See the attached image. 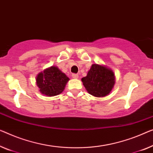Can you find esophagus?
<instances>
[{"instance_id": "obj_1", "label": "esophagus", "mask_w": 153, "mask_h": 153, "mask_svg": "<svg viewBox=\"0 0 153 153\" xmlns=\"http://www.w3.org/2000/svg\"><path fill=\"white\" fill-rule=\"evenodd\" d=\"M72 77H73V78L77 79V78H78V75L76 74H72Z\"/></svg>"}]
</instances>
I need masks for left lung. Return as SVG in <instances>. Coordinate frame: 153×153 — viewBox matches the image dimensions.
<instances>
[{
	"label": "left lung",
	"instance_id": "obj_1",
	"mask_svg": "<svg viewBox=\"0 0 153 153\" xmlns=\"http://www.w3.org/2000/svg\"><path fill=\"white\" fill-rule=\"evenodd\" d=\"M88 93L95 97H104L109 94L115 84V75L112 70L93 64L87 76L82 78Z\"/></svg>",
	"mask_w": 153,
	"mask_h": 153
}]
</instances>
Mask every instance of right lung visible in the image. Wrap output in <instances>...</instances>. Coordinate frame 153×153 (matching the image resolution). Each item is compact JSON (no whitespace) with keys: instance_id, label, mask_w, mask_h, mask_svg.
<instances>
[{"instance_id":"obj_1","label":"right lung","mask_w":153,"mask_h":153,"mask_svg":"<svg viewBox=\"0 0 153 153\" xmlns=\"http://www.w3.org/2000/svg\"><path fill=\"white\" fill-rule=\"evenodd\" d=\"M69 80V77L55 66L40 73L36 77V83L40 91L49 97L62 93Z\"/></svg>"}]
</instances>
